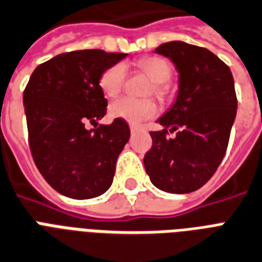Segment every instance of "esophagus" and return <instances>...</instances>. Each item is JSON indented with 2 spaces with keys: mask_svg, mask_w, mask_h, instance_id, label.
<instances>
[{
  "mask_svg": "<svg viewBox=\"0 0 262 262\" xmlns=\"http://www.w3.org/2000/svg\"><path fill=\"white\" fill-rule=\"evenodd\" d=\"M129 129H131V134H135V133H138L139 129H141V127L137 124H129Z\"/></svg>",
  "mask_w": 262,
  "mask_h": 262,
  "instance_id": "obj_1",
  "label": "esophagus"
}]
</instances>
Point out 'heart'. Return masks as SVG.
I'll list each match as a JSON object with an SVG mask.
<instances>
[{
	"mask_svg": "<svg viewBox=\"0 0 262 262\" xmlns=\"http://www.w3.org/2000/svg\"><path fill=\"white\" fill-rule=\"evenodd\" d=\"M138 66L153 80L151 91H154V94L160 98H164L168 91L167 82L171 79L172 75L169 62L161 57H146L138 62ZM124 80L125 67L117 62L103 71L99 76L98 84L103 94L109 98H113L121 91L124 86ZM157 103L150 98L137 99L131 97H121L109 106L111 116L128 121L131 124H138L153 119L157 115Z\"/></svg>",
	"mask_w": 262,
	"mask_h": 262,
	"instance_id": "b5f03b06",
	"label": "heart"
}]
</instances>
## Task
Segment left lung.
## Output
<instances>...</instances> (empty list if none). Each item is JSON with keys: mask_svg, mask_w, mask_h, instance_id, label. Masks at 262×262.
<instances>
[{"mask_svg": "<svg viewBox=\"0 0 262 262\" xmlns=\"http://www.w3.org/2000/svg\"><path fill=\"white\" fill-rule=\"evenodd\" d=\"M171 58L179 72L175 103L151 131L145 154L146 173L160 190L175 194L195 191L208 182L226 154L238 99L226 62L210 50L182 40L154 50ZM176 132L173 138L167 137Z\"/></svg>", "mask_w": 262, "mask_h": 262, "instance_id": "1", "label": "left lung"}]
</instances>
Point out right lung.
Segmentation results:
<instances>
[{
  "mask_svg": "<svg viewBox=\"0 0 262 262\" xmlns=\"http://www.w3.org/2000/svg\"><path fill=\"white\" fill-rule=\"evenodd\" d=\"M125 53L101 49L58 54L32 72L23 93L28 145L40 175L60 194L89 200L106 191L113 182L116 160L129 139V127L115 119L98 124L108 101L99 76Z\"/></svg>",
  "mask_w": 262,
  "mask_h": 262,
  "instance_id": "obj_1",
  "label": "right lung"
}]
</instances>
